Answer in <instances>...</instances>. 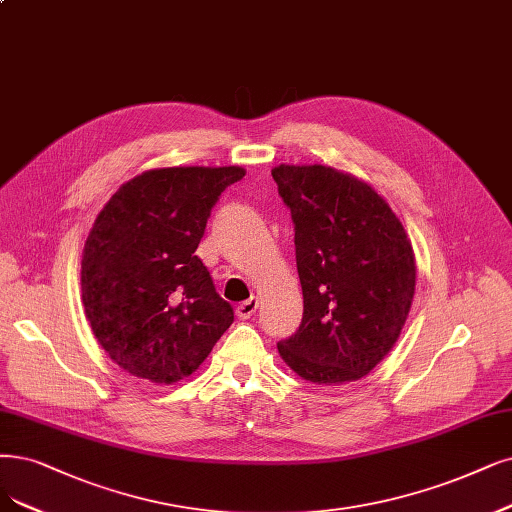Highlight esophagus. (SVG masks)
I'll return each mask as SVG.
<instances>
[{"instance_id":"34e87169","label":"esophagus","mask_w":512,"mask_h":512,"mask_svg":"<svg viewBox=\"0 0 512 512\" xmlns=\"http://www.w3.org/2000/svg\"><path fill=\"white\" fill-rule=\"evenodd\" d=\"M257 308H259L257 297H249L246 301H242V304H238L236 314H238V318H251L257 312Z\"/></svg>"}]
</instances>
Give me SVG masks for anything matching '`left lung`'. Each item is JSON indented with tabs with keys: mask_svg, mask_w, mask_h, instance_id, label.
I'll list each match as a JSON object with an SVG mask.
<instances>
[{
	"mask_svg": "<svg viewBox=\"0 0 512 512\" xmlns=\"http://www.w3.org/2000/svg\"><path fill=\"white\" fill-rule=\"evenodd\" d=\"M295 225L304 316L278 342L285 363L318 386L361 380L390 352L415 293V257L375 189L329 166L272 170Z\"/></svg>",
	"mask_w": 512,
	"mask_h": 512,
	"instance_id": "1",
	"label": "left lung"
}]
</instances>
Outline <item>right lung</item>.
Returning <instances> with one entry per match:
<instances>
[{
	"mask_svg": "<svg viewBox=\"0 0 512 512\" xmlns=\"http://www.w3.org/2000/svg\"><path fill=\"white\" fill-rule=\"evenodd\" d=\"M244 168L147 170L109 198L82 257V304L94 337L130 375H192L234 323L196 249L227 185Z\"/></svg>",
	"mask_w": 512,
	"mask_h": 512,
	"instance_id": "1",
	"label": "right lung"
}]
</instances>
